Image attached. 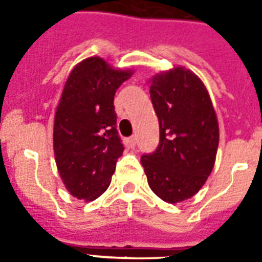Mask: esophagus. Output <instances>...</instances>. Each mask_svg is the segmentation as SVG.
<instances>
[{
    "label": "esophagus",
    "instance_id": "34e87169",
    "mask_svg": "<svg viewBox=\"0 0 262 262\" xmlns=\"http://www.w3.org/2000/svg\"><path fill=\"white\" fill-rule=\"evenodd\" d=\"M126 145L130 149H133V148L136 147V136H132V137H129V139L126 140Z\"/></svg>",
    "mask_w": 262,
    "mask_h": 262
}]
</instances>
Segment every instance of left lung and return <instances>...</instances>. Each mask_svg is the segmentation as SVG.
<instances>
[{
	"mask_svg": "<svg viewBox=\"0 0 262 262\" xmlns=\"http://www.w3.org/2000/svg\"><path fill=\"white\" fill-rule=\"evenodd\" d=\"M149 92L160 137L141 164L154 193L175 204L194 195L211 174L219 125L207 88L190 71L175 68L155 76Z\"/></svg>",
	"mask_w": 262,
	"mask_h": 262,
	"instance_id": "8db88e82",
	"label": "left lung"
}]
</instances>
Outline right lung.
Returning <instances> with one entry per match:
<instances>
[{"label": "right lung", "mask_w": 262, "mask_h": 262, "mask_svg": "<svg viewBox=\"0 0 262 262\" xmlns=\"http://www.w3.org/2000/svg\"><path fill=\"white\" fill-rule=\"evenodd\" d=\"M130 76L91 57L65 83L54 119V154L65 186L79 200L98 199L110 185L123 152L114 96Z\"/></svg>", "instance_id": "1"}]
</instances>
